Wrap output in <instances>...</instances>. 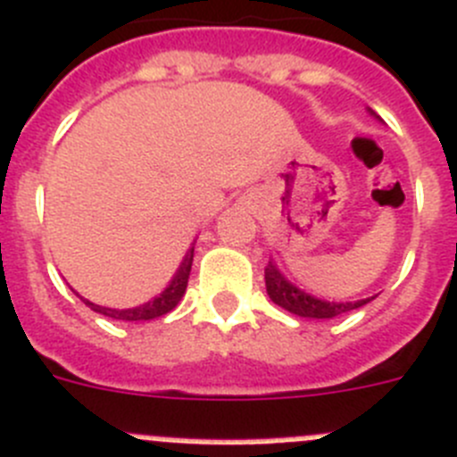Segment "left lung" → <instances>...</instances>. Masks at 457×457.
Returning <instances> with one entry per match:
<instances>
[{"label":"left lung","mask_w":457,"mask_h":457,"mask_svg":"<svg viewBox=\"0 0 457 457\" xmlns=\"http://www.w3.org/2000/svg\"><path fill=\"white\" fill-rule=\"evenodd\" d=\"M372 117L377 114L372 110H368ZM266 291L270 295V300L275 302L277 306L281 309H287L288 313L300 315V318H315V320H327V318H336V315L349 313L353 309H361L368 302H372L374 297H365V300H356V302H329L322 300V297H315L311 293L302 291L297 288L293 281H288L287 277L281 275V270L277 268L275 262H268L266 266Z\"/></svg>","instance_id":"left-lung-1"}]
</instances>
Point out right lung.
<instances>
[{"instance_id": "add662e5", "label": "right lung", "mask_w": 457, "mask_h": 457, "mask_svg": "<svg viewBox=\"0 0 457 457\" xmlns=\"http://www.w3.org/2000/svg\"><path fill=\"white\" fill-rule=\"evenodd\" d=\"M191 263H194V243H191V248L187 250L185 259H182L180 268L176 270V275L170 277L169 287L155 295L153 300L144 302L139 306H132V309H110V306H101V304H94V302L85 300L80 297L79 293L76 295L85 302L92 311L96 313L105 315V318H112V320H123V322H144V320H155L160 315H166L169 311L176 309L180 304V300L185 297L187 291V281H189V272H191Z\"/></svg>"}]
</instances>
